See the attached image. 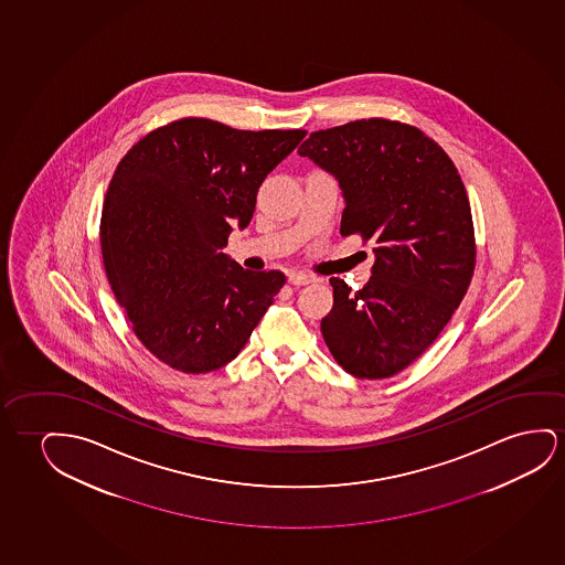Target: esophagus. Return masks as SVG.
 I'll use <instances>...</instances> for the list:
<instances>
[{
  "label": "esophagus",
  "mask_w": 565,
  "mask_h": 565,
  "mask_svg": "<svg viewBox=\"0 0 565 565\" xmlns=\"http://www.w3.org/2000/svg\"><path fill=\"white\" fill-rule=\"evenodd\" d=\"M313 280H316V278L311 277V275H306V273H290V275H288V282L295 285V287L310 285Z\"/></svg>",
  "instance_id": "obj_1"
}]
</instances>
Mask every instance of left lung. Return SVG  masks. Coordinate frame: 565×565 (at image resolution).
I'll list each match as a JSON object with an SVG mask.
<instances>
[{
    "label": "left lung",
    "mask_w": 565,
    "mask_h": 565,
    "mask_svg": "<svg viewBox=\"0 0 565 565\" xmlns=\"http://www.w3.org/2000/svg\"><path fill=\"white\" fill-rule=\"evenodd\" d=\"M298 152L339 180L342 236L375 242L362 290L329 280L327 347L360 380L398 374L436 341L469 290L477 246L461 175L424 131L383 118L313 131Z\"/></svg>",
    "instance_id": "left-lung-1"
}]
</instances>
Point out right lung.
Here are the masks:
<instances>
[{
  "label": "right lung",
  "instance_id": "obj_1",
  "mask_svg": "<svg viewBox=\"0 0 565 565\" xmlns=\"http://www.w3.org/2000/svg\"><path fill=\"white\" fill-rule=\"evenodd\" d=\"M303 137L182 118L119 160L100 221L104 269L137 339L167 366L207 374L228 364L287 282L280 270L242 269L223 247Z\"/></svg>",
  "mask_w": 565,
  "mask_h": 565
}]
</instances>
